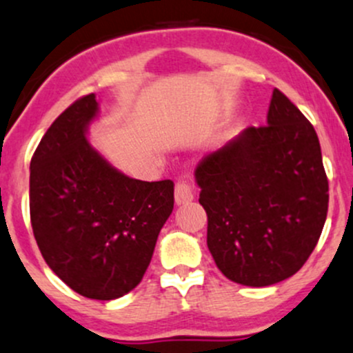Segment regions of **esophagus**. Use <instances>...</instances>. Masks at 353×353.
<instances>
[{
	"label": "esophagus",
	"mask_w": 353,
	"mask_h": 353,
	"mask_svg": "<svg viewBox=\"0 0 353 353\" xmlns=\"http://www.w3.org/2000/svg\"><path fill=\"white\" fill-rule=\"evenodd\" d=\"M193 200V190L192 185L188 181H178L175 185V202L178 205L181 203H188Z\"/></svg>",
	"instance_id": "34e87169"
}]
</instances>
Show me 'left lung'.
I'll list each match as a JSON object with an SVG mask.
<instances>
[{
    "instance_id": "left-lung-1",
    "label": "left lung",
    "mask_w": 353,
    "mask_h": 353,
    "mask_svg": "<svg viewBox=\"0 0 353 353\" xmlns=\"http://www.w3.org/2000/svg\"><path fill=\"white\" fill-rule=\"evenodd\" d=\"M207 245L230 281L271 286L312 256L328 212V178L313 124L279 89L266 126H249L195 170Z\"/></svg>"
}]
</instances>
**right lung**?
<instances>
[{
  "instance_id": "obj_1",
  "label": "right lung",
  "mask_w": 353,
  "mask_h": 353,
  "mask_svg": "<svg viewBox=\"0 0 353 353\" xmlns=\"http://www.w3.org/2000/svg\"><path fill=\"white\" fill-rule=\"evenodd\" d=\"M96 114V94H87L43 134L30 163V221L52 271L75 293L108 301L145 276L175 185L112 168L85 139Z\"/></svg>"
}]
</instances>
